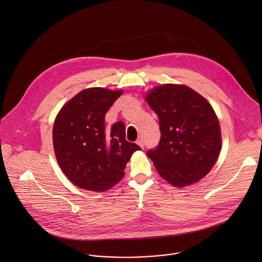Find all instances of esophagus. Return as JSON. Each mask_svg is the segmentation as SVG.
<instances>
[{
	"label": "esophagus",
	"instance_id": "esophagus-1",
	"mask_svg": "<svg viewBox=\"0 0 262 262\" xmlns=\"http://www.w3.org/2000/svg\"><path fill=\"white\" fill-rule=\"evenodd\" d=\"M136 143H137V145H139L142 149H144V142H143V140L141 138H139V139L136 141Z\"/></svg>",
	"mask_w": 262,
	"mask_h": 262
}]
</instances>
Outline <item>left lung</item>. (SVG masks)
I'll list each match as a JSON object with an SVG mask.
<instances>
[{"label":"left lung","instance_id":"1","mask_svg":"<svg viewBox=\"0 0 262 262\" xmlns=\"http://www.w3.org/2000/svg\"><path fill=\"white\" fill-rule=\"evenodd\" d=\"M158 115L161 139L147 152L159 175L175 187L197 183L214 166L221 151V130L212 106L181 84H163L145 95Z\"/></svg>","mask_w":262,"mask_h":262}]
</instances>
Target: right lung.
<instances>
[{
	"label": "right lung",
	"instance_id": "add662e5",
	"mask_svg": "<svg viewBox=\"0 0 262 262\" xmlns=\"http://www.w3.org/2000/svg\"><path fill=\"white\" fill-rule=\"evenodd\" d=\"M123 90L92 87L70 99L57 114L53 146L66 177L81 189L103 192L124 177L132 154L141 148L128 142L125 124L105 128V114Z\"/></svg>",
	"mask_w": 262,
	"mask_h": 262
}]
</instances>
